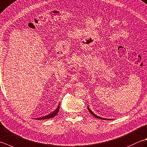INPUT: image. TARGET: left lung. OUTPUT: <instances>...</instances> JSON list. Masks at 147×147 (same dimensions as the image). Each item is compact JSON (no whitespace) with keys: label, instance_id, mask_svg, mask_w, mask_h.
<instances>
[{"label":"left lung","instance_id":"1","mask_svg":"<svg viewBox=\"0 0 147 147\" xmlns=\"http://www.w3.org/2000/svg\"><path fill=\"white\" fill-rule=\"evenodd\" d=\"M87 108H88V110L89 111V112H90V113L92 115H93L94 117H95L96 118H97V119H101V120H111V119H104V118H102V117H99V116H97V115H96L94 113H93L92 111L90 110V109L88 108V106H87Z\"/></svg>","mask_w":147,"mask_h":147}]
</instances>
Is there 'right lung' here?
Returning <instances> with one entry per match:
<instances>
[{
  "mask_svg": "<svg viewBox=\"0 0 147 147\" xmlns=\"http://www.w3.org/2000/svg\"><path fill=\"white\" fill-rule=\"evenodd\" d=\"M59 109H60V105L58 106V107L57 108V109L54 111H53L52 113L48 115L45 116V117H42L41 118H37L36 119L37 120H43V119H51V118H53L54 117H55V115H57V114L58 113V112L59 111Z\"/></svg>",
  "mask_w": 147,
  "mask_h": 147,
  "instance_id": "obj_1",
  "label": "right lung"
}]
</instances>
